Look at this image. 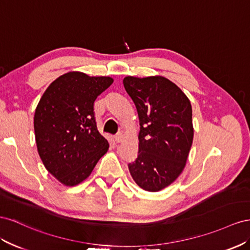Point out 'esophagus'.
Returning <instances> with one entry per match:
<instances>
[{
    "mask_svg": "<svg viewBox=\"0 0 250 250\" xmlns=\"http://www.w3.org/2000/svg\"><path fill=\"white\" fill-rule=\"evenodd\" d=\"M114 140H115L116 144H119V142L123 140V136H121V134H117L115 137H114Z\"/></svg>",
    "mask_w": 250,
    "mask_h": 250,
    "instance_id": "34e87169",
    "label": "esophagus"
}]
</instances>
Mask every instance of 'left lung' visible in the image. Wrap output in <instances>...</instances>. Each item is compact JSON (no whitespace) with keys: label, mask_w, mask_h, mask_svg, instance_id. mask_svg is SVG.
Listing matches in <instances>:
<instances>
[{"label":"left lung","mask_w":250,"mask_h":250,"mask_svg":"<svg viewBox=\"0 0 250 250\" xmlns=\"http://www.w3.org/2000/svg\"><path fill=\"white\" fill-rule=\"evenodd\" d=\"M124 85L140 125L137 158L127 167L141 188L161 190L182 173L188 159L194 138L190 102L163 76H126Z\"/></svg>","instance_id":"1"}]
</instances>
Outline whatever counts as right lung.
<instances>
[{
    "mask_svg": "<svg viewBox=\"0 0 250 250\" xmlns=\"http://www.w3.org/2000/svg\"><path fill=\"white\" fill-rule=\"evenodd\" d=\"M113 78L82 72L61 75L49 85L35 109L38 152L48 172L67 187L90 176L109 144L98 132L94 102Z\"/></svg>",
    "mask_w": 250,
    "mask_h": 250,
    "instance_id": "1",
    "label": "right lung"
}]
</instances>
